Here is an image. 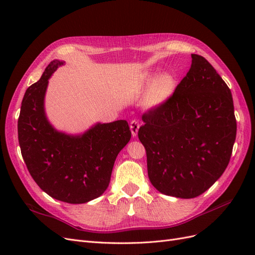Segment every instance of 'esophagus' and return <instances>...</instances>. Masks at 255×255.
Wrapping results in <instances>:
<instances>
[{"label": "esophagus", "instance_id": "esophagus-1", "mask_svg": "<svg viewBox=\"0 0 255 255\" xmlns=\"http://www.w3.org/2000/svg\"><path fill=\"white\" fill-rule=\"evenodd\" d=\"M129 128H130V132H132L133 137H135L138 133V129H139V122H138L137 119H134V120L130 121Z\"/></svg>", "mask_w": 255, "mask_h": 255}]
</instances>
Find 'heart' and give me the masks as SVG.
<instances>
[{"mask_svg": "<svg viewBox=\"0 0 255 255\" xmlns=\"http://www.w3.org/2000/svg\"><path fill=\"white\" fill-rule=\"evenodd\" d=\"M173 89V79L170 75H164L153 84L146 101L151 105L159 104L169 97Z\"/></svg>", "mask_w": 255, "mask_h": 255, "instance_id": "b5f03b06", "label": "heart"}]
</instances>
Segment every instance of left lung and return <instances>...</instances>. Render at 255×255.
Returning a JSON list of instances; mask_svg holds the SVG:
<instances>
[{"mask_svg":"<svg viewBox=\"0 0 255 255\" xmlns=\"http://www.w3.org/2000/svg\"><path fill=\"white\" fill-rule=\"evenodd\" d=\"M191 58L173 94L142 115L138 130L150 182L182 199L203 194L225 172L237 128L228 85L203 56Z\"/></svg>","mask_w":255,"mask_h":255,"instance_id":"obj_1","label":"left lung"}]
</instances>
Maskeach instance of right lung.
I'll return each instance as SVG.
<instances>
[{"label": "right lung", "instance_id": "add662e5", "mask_svg": "<svg viewBox=\"0 0 255 255\" xmlns=\"http://www.w3.org/2000/svg\"><path fill=\"white\" fill-rule=\"evenodd\" d=\"M64 61L53 60L23 97L18 139L28 172L44 192L59 201L81 204L109 187L116 157L132 133L126 120L98 123L80 136L57 132L45 117L49 79Z\"/></svg>", "mask_w": 255, "mask_h": 255}]
</instances>
